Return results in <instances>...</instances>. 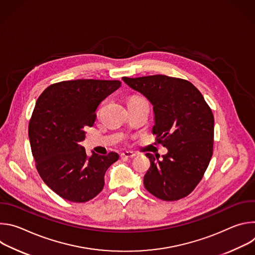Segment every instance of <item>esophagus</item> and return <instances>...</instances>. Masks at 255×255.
Instances as JSON below:
<instances>
[{"label":"esophagus","instance_id":"esophagus-1","mask_svg":"<svg viewBox=\"0 0 255 255\" xmlns=\"http://www.w3.org/2000/svg\"><path fill=\"white\" fill-rule=\"evenodd\" d=\"M121 158H133L135 156V153L132 151H125L121 153Z\"/></svg>","mask_w":255,"mask_h":255}]
</instances>
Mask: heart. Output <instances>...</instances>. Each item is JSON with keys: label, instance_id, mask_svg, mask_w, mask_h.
Returning <instances> with one entry per match:
<instances>
[{"label": "heart", "instance_id": "b5f03b06", "mask_svg": "<svg viewBox=\"0 0 255 255\" xmlns=\"http://www.w3.org/2000/svg\"><path fill=\"white\" fill-rule=\"evenodd\" d=\"M136 99H142V98H139V97H134V98H132V99H130V100H136Z\"/></svg>", "mask_w": 255, "mask_h": 255}]
</instances>
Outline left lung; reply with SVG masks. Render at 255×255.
<instances>
[{
    "label": "left lung",
    "instance_id": "left-lung-1",
    "mask_svg": "<svg viewBox=\"0 0 255 255\" xmlns=\"http://www.w3.org/2000/svg\"><path fill=\"white\" fill-rule=\"evenodd\" d=\"M123 81L153 106L156 142L167 148L163 155L146 153L150 167L144 187L163 201L190 195L203 178L213 155L214 116L201 92L190 82L155 75Z\"/></svg>",
    "mask_w": 255,
    "mask_h": 255
}]
</instances>
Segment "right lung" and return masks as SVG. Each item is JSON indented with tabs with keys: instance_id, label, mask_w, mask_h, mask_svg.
Here are the masks:
<instances>
[{
	"instance_id": "right-lung-1",
	"label": "right lung",
	"mask_w": 255,
	"mask_h": 255,
	"mask_svg": "<svg viewBox=\"0 0 255 255\" xmlns=\"http://www.w3.org/2000/svg\"><path fill=\"white\" fill-rule=\"evenodd\" d=\"M120 86V81H63L36 102L28 126L32 154L44 183L62 199H94L104 188L105 172L118 160L116 152L88 156L80 142L85 128L94 125L100 103Z\"/></svg>"
}]
</instances>
